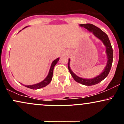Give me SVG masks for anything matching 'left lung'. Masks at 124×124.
Here are the masks:
<instances>
[{"instance_id":"8db88e82","label":"left lung","mask_w":124,"mask_h":124,"mask_svg":"<svg viewBox=\"0 0 124 124\" xmlns=\"http://www.w3.org/2000/svg\"><path fill=\"white\" fill-rule=\"evenodd\" d=\"M80 26L83 27L84 28L87 29L89 31L93 32V34L96 37L99 38L100 40L103 41V44L106 46V53L107 54L108 59L107 64L106 68H105L103 72L99 76L93 78V79H83V78H81L80 77L76 76L70 69V66H69L70 59H69L68 64V69H69V72L70 73L72 76L73 77L74 80L76 81V82H78V83L82 84V85H85V86H92V85H95L96 84L100 83V82H101L102 80H104L108 76L112 66V60H113V51H112V48L111 45L108 37L100 29L97 27L95 26L94 25L92 24H80Z\"/></svg>"}]
</instances>
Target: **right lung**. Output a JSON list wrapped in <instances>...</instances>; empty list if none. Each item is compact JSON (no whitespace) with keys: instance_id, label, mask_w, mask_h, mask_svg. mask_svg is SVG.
I'll list each match as a JSON object with an SVG mask.
<instances>
[{"instance_id":"obj_1","label":"right lung","mask_w":124,"mask_h":124,"mask_svg":"<svg viewBox=\"0 0 124 124\" xmlns=\"http://www.w3.org/2000/svg\"><path fill=\"white\" fill-rule=\"evenodd\" d=\"M59 58H57V59H56L55 60H54L53 62H52V64H51V68H50V69H49V73H48V76H46V78H45V79H44L42 82H41L39 83L35 84V85H24V86L25 87H28V88H30V89L34 90V89H40V88L44 87L46 86V85H48V84L50 83L51 80H52V76H53V71H54V66H55V65L57 63L58 61H59Z\"/></svg>"}]
</instances>
